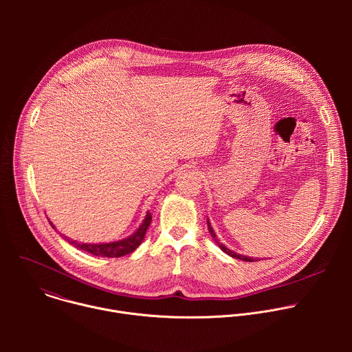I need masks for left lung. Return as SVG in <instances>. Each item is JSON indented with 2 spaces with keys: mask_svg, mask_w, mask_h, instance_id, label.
Returning <instances> with one entry per match:
<instances>
[{
  "mask_svg": "<svg viewBox=\"0 0 352 352\" xmlns=\"http://www.w3.org/2000/svg\"><path fill=\"white\" fill-rule=\"evenodd\" d=\"M208 227H209V231H210V235L214 238V241L217 242V245L220 246V249L221 250H224V252L227 254V255H230V256H232V258H235V259H241V261H245V262H255V261H258V259H252V258H246V256H242V255H236L235 252H232V250H230L228 248H226L223 243H220L219 242V239L216 238V234H214V231H213V228H212V226H210V223H209V220H208Z\"/></svg>",
  "mask_w": 352,
  "mask_h": 352,
  "instance_id": "left-lung-1",
  "label": "left lung"
}]
</instances>
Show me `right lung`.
<instances>
[{
    "instance_id": "right-lung-1",
    "label": "right lung",
    "mask_w": 352,
    "mask_h": 352,
    "mask_svg": "<svg viewBox=\"0 0 352 352\" xmlns=\"http://www.w3.org/2000/svg\"><path fill=\"white\" fill-rule=\"evenodd\" d=\"M150 223H152V214L147 213L143 223L140 224V227L136 230L135 234H132L131 236L122 239V241H117V242H110V243H78L76 241H72L69 238H67V241L74 245L75 248H79L85 252H89L94 256H103V258H121L125 256L140 245V242L144 238L146 230L148 228ZM52 224V223H50ZM53 226V224H52ZM54 227V226H53Z\"/></svg>"
}]
</instances>
